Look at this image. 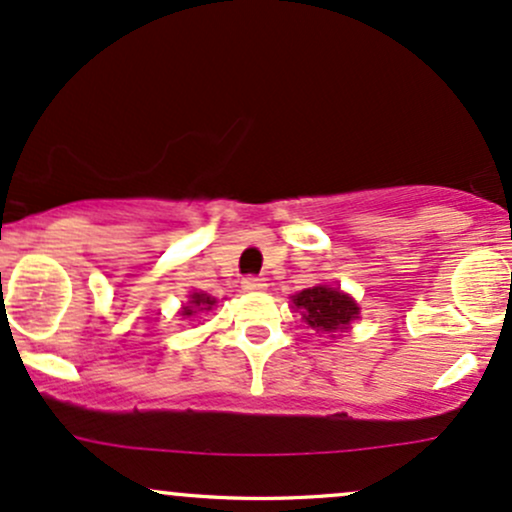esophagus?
Returning <instances> with one entry per match:
<instances>
[{"label": "esophagus", "instance_id": "esophagus-1", "mask_svg": "<svg viewBox=\"0 0 512 512\" xmlns=\"http://www.w3.org/2000/svg\"><path fill=\"white\" fill-rule=\"evenodd\" d=\"M240 284H243L245 291H264V289H267V281H264L262 276H255V274L245 276V279L240 281Z\"/></svg>", "mask_w": 512, "mask_h": 512}]
</instances>
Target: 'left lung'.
I'll list each match as a JSON object with an SVG mask.
<instances>
[{
  "mask_svg": "<svg viewBox=\"0 0 512 512\" xmlns=\"http://www.w3.org/2000/svg\"><path fill=\"white\" fill-rule=\"evenodd\" d=\"M293 303L301 310L305 325L313 327L315 332L334 334L358 317V305L346 293L330 286H313L296 293Z\"/></svg>",
  "mask_w": 512,
  "mask_h": 512,
  "instance_id": "left-lung-1",
  "label": "left lung"
}]
</instances>
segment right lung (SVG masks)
I'll list each match as a JSON object with an SVG mask.
<instances>
[{"label": "right lung", "mask_w": 512, "mask_h": 512, "mask_svg": "<svg viewBox=\"0 0 512 512\" xmlns=\"http://www.w3.org/2000/svg\"><path fill=\"white\" fill-rule=\"evenodd\" d=\"M216 301L211 296H207V293H192V301H190V305H185V308H182V313L180 315H195V313H199V310H211V305H214Z\"/></svg>", "instance_id": "right-lung-1"}]
</instances>
